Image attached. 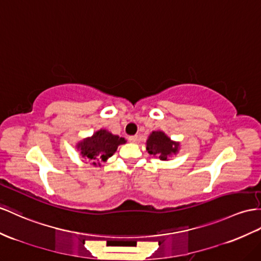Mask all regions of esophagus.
<instances>
[{"instance_id":"esophagus-1","label":"esophagus","mask_w":261,"mask_h":261,"mask_svg":"<svg viewBox=\"0 0 261 261\" xmlns=\"http://www.w3.org/2000/svg\"><path fill=\"white\" fill-rule=\"evenodd\" d=\"M129 141L131 143H136L138 141V136H131V137H129Z\"/></svg>"}]
</instances>
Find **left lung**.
Masks as SVG:
<instances>
[{
	"mask_svg": "<svg viewBox=\"0 0 261 261\" xmlns=\"http://www.w3.org/2000/svg\"><path fill=\"white\" fill-rule=\"evenodd\" d=\"M145 144L149 154L159 158L161 161H169L172 155H176L179 151V142L173 141L161 130L152 131Z\"/></svg>",
	"mask_w": 261,
	"mask_h": 261,
	"instance_id": "left-lung-1",
	"label": "left lung"
}]
</instances>
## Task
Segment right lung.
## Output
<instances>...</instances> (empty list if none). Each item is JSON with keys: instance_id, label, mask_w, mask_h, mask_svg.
<instances>
[{"instance_id": "1", "label": "right lung", "mask_w": 261, "mask_h": 261, "mask_svg": "<svg viewBox=\"0 0 261 261\" xmlns=\"http://www.w3.org/2000/svg\"><path fill=\"white\" fill-rule=\"evenodd\" d=\"M126 140L112 135L106 129H100L90 137H87L76 143L79 156L85 163L90 162L93 166H101V162H107L115 154L118 146L124 144Z\"/></svg>"}]
</instances>
